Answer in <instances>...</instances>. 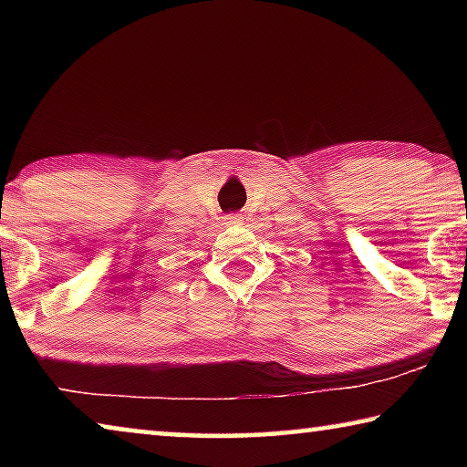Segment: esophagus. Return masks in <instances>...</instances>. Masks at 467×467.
<instances>
[{
  "instance_id": "obj_1",
  "label": "esophagus",
  "mask_w": 467,
  "mask_h": 467,
  "mask_svg": "<svg viewBox=\"0 0 467 467\" xmlns=\"http://www.w3.org/2000/svg\"><path fill=\"white\" fill-rule=\"evenodd\" d=\"M224 224L226 226H241L243 224V216L241 214H228V216H224Z\"/></svg>"
}]
</instances>
